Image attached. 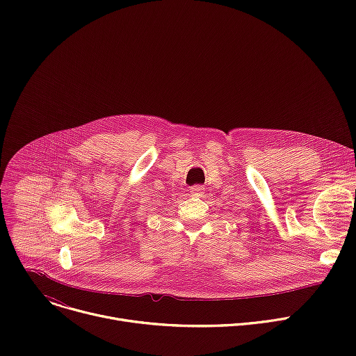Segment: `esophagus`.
Wrapping results in <instances>:
<instances>
[{"instance_id": "obj_1", "label": "esophagus", "mask_w": 356, "mask_h": 356, "mask_svg": "<svg viewBox=\"0 0 356 356\" xmlns=\"http://www.w3.org/2000/svg\"><path fill=\"white\" fill-rule=\"evenodd\" d=\"M204 191H206V187L201 186V184H195V186L190 187V193H191L193 195H201Z\"/></svg>"}]
</instances>
